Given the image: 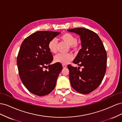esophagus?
<instances>
[{
	"instance_id": "obj_1",
	"label": "esophagus",
	"mask_w": 122,
	"mask_h": 122,
	"mask_svg": "<svg viewBox=\"0 0 122 122\" xmlns=\"http://www.w3.org/2000/svg\"><path fill=\"white\" fill-rule=\"evenodd\" d=\"M67 67V66L65 65V64H62V67H63L64 68H65Z\"/></svg>"
}]
</instances>
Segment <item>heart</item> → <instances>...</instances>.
<instances>
[{
    "label": "heart",
    "instance_id": "b5f03b06",
    "mask_svg": "<svg viewBox=\"0 0 122 122\" xmlns=\"http://www.w3.org/2000/svg\"><path fill=\"white\" fill-rule=\"evenodd\" d=\"M60 39L62 42L69 45L70 49L73 51H77L79 50L80 46L79 44L77 42V39L75 36L70 33H65L60 36ZM57 41L56 39L54 38L50 41L48 47L51 52L53 53H56L57 52ZM73 58V56L71 53H60L55 55L54 57V60L56 62L66 64L71 61Z\"/></svg>",
    "mask_w": 122,
    "mask_h": 122
}]
</instances>
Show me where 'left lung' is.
I'll list each match as a JSON object with an SVG mask.
<instances>
[{
    "instance_id": "1",
    "label": "left lung",
    "mask_w": 122,
    "mask_h": 122,
    "mask_svg": "<svg viewBox=\"0 0 122 122\" xmlns=\"http://www.w3.org/2000/svg\"><path fill=\"white\" fill-rule=\"evenodd\" d=\"M80 36L82 48L73 61L78 68L68 66L72 87L81 94H87L99 86L107 67V53L101 40L95 32L82 28L68 29ZM81 66L82 70H80Z\"/></svg>"
}]
</instances>
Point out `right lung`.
Returning <instances> with one entry per match:
<instances>
[{
    "label": "right lung",
    "mask_w": 122,
    "mask_h": 122,
    "mask_svg": "<svg viewBox=\"0 0 122 122\" xmlns=\"http://www.w3.org/2000/svg\"><path fill=\"white\" fill-rule=\"evenodd\" d=\"M60 34L38 31L25 38L21 44L17 58L19 75L24 86L33 94L47 95L56 86L62 66L59 62L50 65L53 57L48 45Z\"/></svg>",
    "instance_id": "right-lung-1"
}]
</instances>
